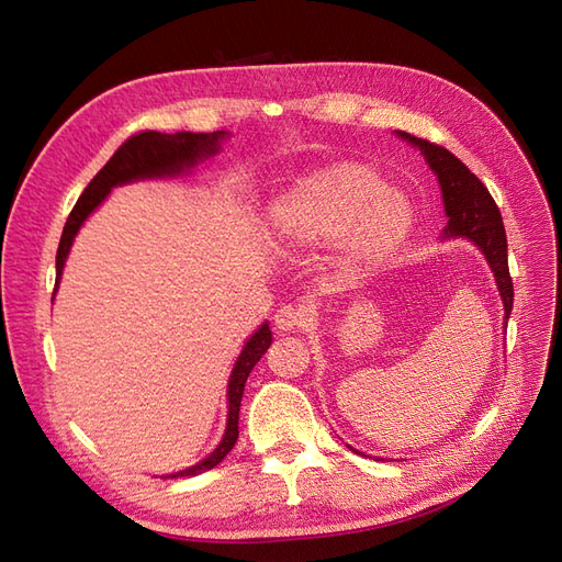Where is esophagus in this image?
<instances>
[{
  "label": "esophagus",
  "mask_w": 562,
  "mask_h": 562,
  "mask_svg": "<svg viewBox=\"0 0 562 562\" xmlns=\"http://www.w3.org/2000/svg\"><path fill=\"white\" fill-rule=\"evenodd\" d=\"M272 323H276L278 334H292L306 327V315H303L301 308L294 306H282L276 317H272Z\"/></svg>",
  "instance_id": "34e87169"
}]
</instances>
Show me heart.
<instances>
[{
  "mask_svg": "<svg viewBox=\"0 0 562 562\" xmlns=\"http://www.w3.org/2000/svg\"><path fill=\"white\" fill-rule=\"evenodd\" d=\"M412 231V200L358 162L301 176L263 212V235L272 247L296 251L336 245L331 268L341 278H362L386 266Z\"/></svg>",
  "mask_w": 562,
  "mask_h": 562,
  "instance_id": "heart-1",
  "label": "heart"
}]
</instances>
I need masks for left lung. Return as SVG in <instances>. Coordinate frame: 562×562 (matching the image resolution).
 <instances>
[{"label": "left lung", "instance_id": "obj_1", "mask_svg": "<svg viewBox=\"0 0 562 562\" xmlns=\"http://www.w3.org/2000/svg\"><path fill=\"white\" fill-rule=\"evenodd\" d=\"M397 138L407 140L409 146L419 150L426 159L430 171L436 173L440 192H442V206L447 216V226L442 228V239H469L492 270L496 292L504 303V327L508 325V315L513 308V282L508 276V249H506V233L504 221L499 214V206L494 204L490 190L480 183L475 173L454 157L450 150H445L436 143H428L424 138H416L407 132H395ZM350 447V445H348ZM352 452L360 454L356 447Z\"/></svg>", "mask_w": 562, "mask_h": 562}]
</instances>
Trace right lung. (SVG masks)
<instances>
[{
	"mask_svg": "<svg viewBox=\"0 0 562 562\" xmlns=\"http://www.w3.org/2000/svg\"><path fill=\"white\" fill-rule=\"evenodd\" d=\"M228 138H231V132H212V134L143 132L132 136L124 146H120V150L108 159V165L95 173L91 183L85 188L82 198L77 200L66 221V228H63L60 245L56 251V290L52 301L56 299L58 284L63 278V268H66L68 254L72 249L79 228H82L85 221L108 200L112 188L136 183V181H165V179H181V176H190L192 169H195L200 162H204V159L218 155L221 143ZM270 344H272V334L268 323H263L259 325V329H254V334L245 341L243 350H239V356L233 364V372L228 376L226 430H223V436L214 450L198 463H192V467L167 473L162 477L198 475L218 467V463L226 459V454L233 450L239 436L237 430L239 403H243L247 376L254 370V364L259 362L263 352L270 348Z\"/></svg>",
	"mask_w": 562,
	"mask_h": 562,
	"instance_id": "add662e5",
	"label": "right lung"
}]
</instances>
